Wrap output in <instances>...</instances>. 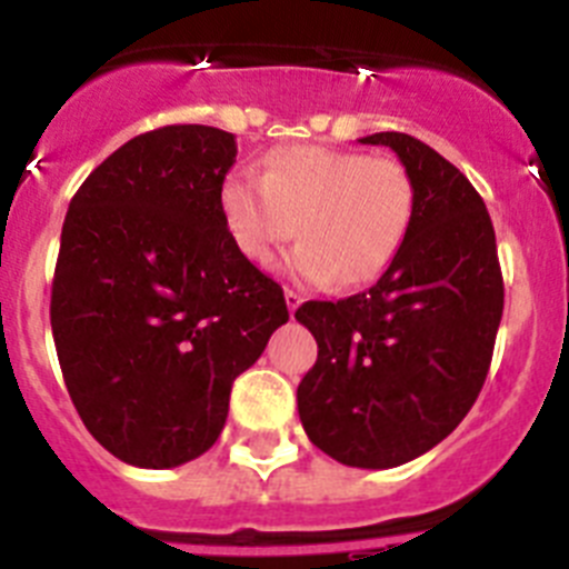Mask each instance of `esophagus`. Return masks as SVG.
Listing matches in <instances>:
<instances>
[{
	"label": "esophagus",
	"mask_w": 569,
	"mask_h": 569,
	"mask_svg": "<svg viewBox=\"0 0 569 569\" xmlns=\"http://www.w3.org/2000/svg\"><path fill=\"white\" fill-rule=\"evenodd\" d=\"M284 301H288V310H290V316H293L305 299H301V293H296V290L288 288V290H284Z\"/></svg>",
	"instance_id": "34e87169"
}]
</instances>
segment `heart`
<instances>
[{"label":"heart","mask_w":569,"mask_h":569,"mask_svg":"<svg viewBox=\"0 0 569 569\" xmlns=\"http://www.w3.org/2000/svg\"><path fill=\"white\" fill-rule=\"evenodd\" d=\"M224 224L250 261H270L288 239L299 281L341 288L373 281L396 259L416 213L413 176L399 159L293 144L261 176L230 170L219 190Z\"/></svg>","instance_id":"obj_1"}]
</instances>
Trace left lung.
Masks as SVG:
<instances>
[{"instance_id": "obj_1", "label": "left lung", "mask_w": 569, "mask_h": 569, "mask_svg": "<svg viewBox=\"0 0 569 569\" xmlns=\"http://www.w3.org/2000/svg\"><path fill=\"white\" fill-rule=\"evenodd\" d=\"M416 184L405 244L373 288L305 301L319 359L299 385L308 439L347 467L387 470L453 433L479 399L505 310L496 230L467 176L413 136L373 133Z\"/></svg>"}]
</instances>
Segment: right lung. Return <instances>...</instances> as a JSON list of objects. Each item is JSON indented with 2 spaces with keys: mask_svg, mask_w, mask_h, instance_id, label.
I'll return each mask as SVG.
<instances>
[{
  "mask_svg": "<svg viewBox=\"0 0 569 569\" xmlns=\"http://www.w3.org/2000/svg\"><path fill=\"white\" fill-rule=\"evenodd\" d=\"M233 133L168 124L110 153L70 199L50 328L77 413L133 467L210 450L230 387L288 321L284 293L236 248L219 190Z\"/></svg>",
  "mask_w": 569,
  "mask_h": 569,
  "instance_id": "obj_1",
  "label": "right lung"
}]
</instances>
